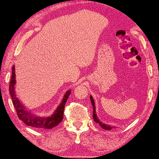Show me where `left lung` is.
<instances>
[{
    "instance_id": "1",
    "label": "left lung",
    "mask_w": 159,
    "mask_h": 159,
    "mask_svg": "<svg viewBox=\"0 0 159 159\" xmlns=\"http://www.w3.org/2000/svg\"><path fill=\"white\" fill-rule=\"evenodd\" d=\"M90 100H91V103L92 104V106H93V114H92V116H93V119L94 120V122H96L97 123L99 124L100 125V127L103 128V129H105V130H111V129H112V128H114V127H113V126H110V125H108L102 123V122L100 121L99 119L98 118L97 114H96V113H95V106H94V101L93 100V98H92L91 95H90Z\"/></svg>"
}]
</instances>
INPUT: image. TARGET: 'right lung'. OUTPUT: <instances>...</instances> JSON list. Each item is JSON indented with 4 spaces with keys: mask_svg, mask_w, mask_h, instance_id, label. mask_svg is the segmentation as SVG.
I'll list each match as a JSON object with an SVG mask.
<instances>
[{
    "mask_svg": "<svg viewBox=\"0 0 159 159\" xmlns=\"http://www.w3.org/2000/svg\"><path fill=\"white\" fill-rule=\"evenodd\" d=\"M15 67L13 65L12 67V74H11V81L9 83V93L11 95V100H12L13 105L15 106L16 112L19 117L24 123L31 127L38 128V129H51L56 125H58L63 120L64 109H65V103H67V100L69 98L70 94H71L70 90L66 92L62 99L61 103L59 104L58 108L52 114L51 116L48 117H40V116H34L27 111L21 103H20V100H18L15 94Z\"/></svg>",
    "mask_w": 159,
    "mask_h": 159,
    "instance_id": "right-lung-1",
    "label": "right lung"
}]
</instances>
